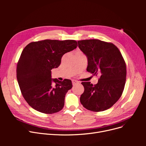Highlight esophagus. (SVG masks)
Returning <instances> with one entry per match:
<instances>
[{"instance_id":"obj_1","label":"esophagus","mask_w":146,"mask_h":146,"mask_svg":"<svg viewBox=\"0 0 146 146\" xmlns=\"http://www.w3.org/2000/svg\"><path fill=\"white\" fill-rule=\"evenodd\" d=\"M72 84H73V86H74L76 85H78V84H79V82H78L77 80H72Z\"/></svg>"}]
</instances>
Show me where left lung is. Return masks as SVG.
<instances>
[{
  "mask_svg": "<svg viewBox=\"0 0 146 146\" xmlns=\"http://www.w3.org/2000/svg\"><path fill=\"white\" fill-rule=\"evenodd\" d=\"M80 50L88 58L87 71L100 77L93 85L82 82L85 90L80 101L89 111L100 112L115 104L124 89L127 69L125 61L115 45L99 40L78 41Z\"/></svg>",
  "mask_w": 146,
  "mask_h": 146,
  "instance_id": "left-lung-1",
  "label": "left lung"
}]
</instances>
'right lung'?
Wrapping results in <instances>:
<instances>
[{"label": "right lung", "instance_id": "obj_1", "mask_svg": "<svg viewBox=\"0 0 146 146\" xmlns=\"http://www.w3.org/2000/svg\"><path fill=\"white\" fill-rule=\"evenodd\" d=\"M75 40H45L32 42L23 50L17 67V78L22 95L33 108L44 113L63 109L72 81L51 79L65 53L76 48Z\"/></svg>", "mask_w": 146, "mask_h": 146}]
</instances>
